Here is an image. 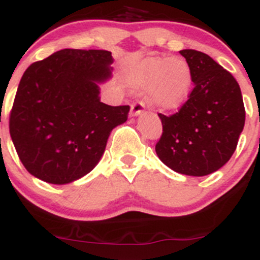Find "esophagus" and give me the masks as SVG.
Listing matches in <instances>:
<instances>
[{"label": "esophagus", "mask_w": 260, "mask_h": 260, "mask_svg": "<svg viewBox=\"0 0 260 260\" xmlns=\"http://www.w3.org/2000/svg\"><path fill=\"white\" fill-rule=\"evenodd\" d=\"M143 113V104L142 103H136V104L132 105L131 108L129 117H138V115H142Z\"/></svg>", "instance_id": "34e87169"}]
</instances>
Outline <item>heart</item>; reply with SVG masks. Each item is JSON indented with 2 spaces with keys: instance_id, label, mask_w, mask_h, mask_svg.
<instances>
[{
  "instance_id": "b5f03b06",
  "label": "heart",
  "mask_w": 260,
  "mask_h": 260,
  "mask_svg": "<svg viewBox=\"0 0 260 260\" xmlns=\"http://www.w3.org/2000/svg\"><path fill=\"white\" fill-rule=\"evenodd\" d=\"M133 86L150 92V100L160 112H175L188 100L193 87L191 67L181 57H147L129 72Z\"/></svg>"
}]
</instances>
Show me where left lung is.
Instances as JSON below:
<instances>
[{"instance_id":"8db88e82","label":"left lung","mask_w":260,"mask_h":260,"mask_svg":"<svg viewBox=\"0 0 260 260\" xmlns=\"http://www.w3.org/2000/svg\"><path fill=\"white\" fill-rule=\"evenodd\" d=\"M180 54L191 67L194 89L176 114H158L162 136L155 150L171 170L205 176L222 168L235 152L245 109L230 72L206 53L183 49Z\"/></svg>"}]
</instances>
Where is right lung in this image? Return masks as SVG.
Masks as SVG:
<instances>
[{"mask_svg": "<svg viewBox=\"0 0 260 260\" xmlns=\"http://www.w3.org/2000/svg\"><path fill=\"white\" fill-rule=\"evenodd\" d=\"M109 50L62 49L32 63L20 80L10 114V135L22 165L50 184L89 174L129 107L100 102L112 79Z\"/></svg>", "mask_w": 260, "mask_h": 260, "instance_id": "obj_1", "label": "right lung"}]
</instances>
